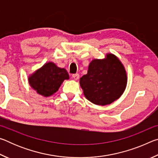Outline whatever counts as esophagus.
<instances>
[{
	"label": "esophagus",
	"mask_w": 158,
	"mask_h": 158,
	"mask_svg": "<svg viewBox=\"0 0 158 158\" xmlns=\"http://www.w3.org/2000/svg\"><path fill=\"white\" fill-rule=\"evenodd\" d=\"M72 77H73V78L74 79H75V80H77L79 78V74H73V75H72Z\"/></svg>",
	"instance_id": "34e87169"
}]
</instances>
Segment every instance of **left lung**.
Instances as JSON below:
<instances>
[{"mask_svg":"<svg viewBox=\"0 0 158 158\" xmlns=\"http://www.w3.org/2000/svg\"><path fill=\"white\" fill-rule=\"evenodd\" d=\"M79 83L90 102L106 105L121 97L126 86L127 76L121 61L109 53L105 59L92 60L88 73Z\"/></svg>","mask_w":158,"mask_h":158,"instance_id":"8db88e82","label":"left lung"}]
</instances>
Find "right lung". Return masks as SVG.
Segmentation results:
<instances>
[{"label": "right lung", "mask_w": 158, "mask_h": 158, "mask_svg": "<svg viewBox=\"0 0 158 158\" xmlns=\"http://www.w3.org/2000/svg\"><path fill=\"white\" fill-rule=\"evenodd\" d=\"M69 79L66 69L53 63H48L29 77V84L37 93L45 97L53 95L59 89L65 79Z\"/></svg>", "instance_id": "add662e5"}]
</instances>
